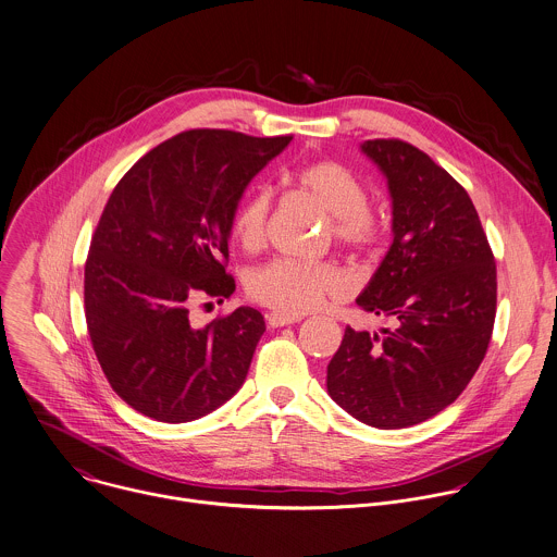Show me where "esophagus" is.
<instances>
[{
    "instance_id": "1",
    "label": "esophagus",
    "mask_w": 557,
    "mask_h": 557,
    "mask_svg": "<svg viewBox=\"0 0 557 557\" xmlns=\"http://www.w3.org/2000/svg\"><path fill=\"white\" fill-rule=\"evenodd\" d=\"M265 320H268V324H270L272 329H281V326L296 324V322H300L302 318H298V315H283V313L272 311V313H268V315H265Z\"/></svg>"
}]
</instances>
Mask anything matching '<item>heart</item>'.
Instances as JSON below:
<instances>
[{
  "label": "heart",
  "mask_w": 557,
  "mask_h": 557,
  "mask_svg": "<svg viewBox=\"0 0 557 557\" xmlns=\"http://www.w3.org/2000/svg\"><path fill=\"white\" fill-rule=\"evenodd\" d=\"M296 187L331 213V235L350 250H370L382 235V222L371 209L368 186L342 162L322 160L307 164L294 175ZM272 213V189L252 187L231 215L235 242L248 250H261L268 242ZM248 296L283 315H302L326 300L350 294V276L335 263H305L296 259H274L255 268L246 281Z\"/></svg>",
  "instance_id": "b5f03b06"
}]
</instances>
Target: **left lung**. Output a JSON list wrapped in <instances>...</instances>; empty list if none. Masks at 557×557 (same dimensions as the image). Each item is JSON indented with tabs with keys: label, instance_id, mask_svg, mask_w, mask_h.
Segmentation results:
<instances>
[{
	"label": "left lung",
	"instance_id": "left-lung-1",
	"mask_svg": "<svg viewBox=\"0 0 557 557\" xmlns=\"http://www.w3.org/2000/svg\"><path fill=\"white\" fill-rule=\"evenodd\" d=\"M361 149L388 182L393 244L357 305L393 326H348L326 386L355 419L397 430L456 401L484 361L497 265L467 189L428 153L397 138Z\"/></svg>",
	"mask_w": 557,
	"mask_h": 557
}]
</instances>
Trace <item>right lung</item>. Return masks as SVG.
Here are the masks:
<instances>
[{"label":"right lung","mask_w":557,"mask_h":557,"mask_svg":"<svg viewBox=\"0 0 557 557\" xmlns=\"http://www.w3.org/2000/svg\"><path fill=\"white\" fill-rule=\"evenodd\" d=\"M292 138L187 129L143 156L112 189L90 239L84 311L110 386L138 412L184 423L244 384L263 315L239 307L194 329L189 309L235 292L226 272L231 215Z\"/></svg>","instance_id":"obj_1"}]
</instances>
